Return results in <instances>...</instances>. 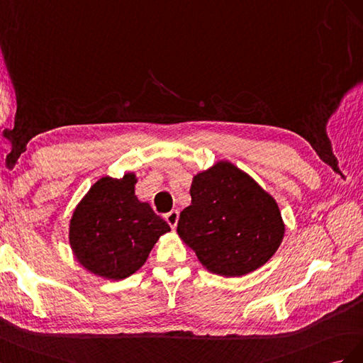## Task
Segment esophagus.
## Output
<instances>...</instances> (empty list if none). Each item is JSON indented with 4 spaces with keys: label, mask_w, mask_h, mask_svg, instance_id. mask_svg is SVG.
<instances>
[{
    "label": "esophagus",
    "mask_w": 363,
    "mask_h": 363,
    "mask_svg": "<svg viewBox=\"0 0 363 363\" xmlns=\"http://www.w3.org/2000/svg\"><path fill=\"white\" fill-rule=\"evenodd\" d=\"M178 219H179V213L178 211H170V213L165 214V220H167V223L172 228H176V225H178Z\"/></svg>",
    "instance_id": "esophagus-1"
}]
</instances>
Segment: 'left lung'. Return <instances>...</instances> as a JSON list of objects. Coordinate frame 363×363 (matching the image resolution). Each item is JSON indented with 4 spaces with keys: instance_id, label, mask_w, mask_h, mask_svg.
I'll use <instances>...</instances> for the list:
<instances>
[{
    "instance_id": "obj_1",
    "label": "left lung",
    "mask_w": 363,
    "mask_h": 363,
    "mask_svg": "<svg viewBox=\"0 0 363 363\" xmlns=\"http://www.w3.org/2000/svg\"><path fill=\"white\" fill-rule=\"evenodd\" d=\"M178 234L210 272L242 277L263 266L284 235L278 205L251 176L217 162L194 176Z\"/></svg>"
}]
</instances>
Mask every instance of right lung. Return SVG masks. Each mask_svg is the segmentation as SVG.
<instances>
[{
	"label": "right lung",
	"instance_id": "obj_1",
	"mask_svg": "<svg viewBox=\"0 0 363 363\" xmlns=\"http://www.w3.org/2000/svg\"><path fill=\"white\" fill-rule=\"evenodd\" d=\"M135 174L106 176L92 185L69 222V245L89 272L123 279L146 263L170 226L135 196Z\"/></svg>",
	"mask_w": 363,
	"mask_h": 363
}]
</instances>
